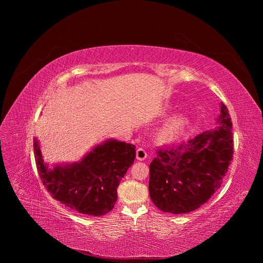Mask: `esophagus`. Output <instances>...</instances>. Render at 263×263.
<instances>
[{
  "label": "esophagus",
  "instance_id": "34e87169",
  "mask_svg": "<svg viewBox=\"0 0 263 263\" xmlns=\"http://www.w3.org/2000/svg\"><path fill=\"white\" fill-rule=\"evenodd\" d=\"M136 158L137 160H144L146 158V151L142 146H139L136 149Z\"/></svg>",
  "mask_w": 263,
  "mask_h": 263
}]
</instances>
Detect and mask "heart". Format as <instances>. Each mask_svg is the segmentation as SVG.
Masks as SVG:
<instances>
[{
  "label": "heart",
  "mask_w": 263,
  "mask_h": 263,
  "mask_svg": "<svg viewBox=\"0 0 263 263\" xmlns=\"http://www.w3.org/2000/svg\"><path fill=\"white\" fill-rule=\"evenodd\" d=\"M189 119L184 116H180L171 120L162 129L161 137L164 139L172 138L182 132L187 126H189Z\"/></svg>",
  "instance_id": "heart-1"
}]
</instances>
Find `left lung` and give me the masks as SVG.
<instances>
[{
	"label": "left lung",
	"mask_w": 263,
	"mask_h": 263,
	"mask_svg": "<svg viewBox=\"0 0 263 263\" xmlns=\"http://www.w3.org/2000/svg\"><path fill=\"white\" fill-rule=\"evenodd\" d=\"M216 123L220 125L186 143L157 149L149 164L148 192L161 211H194L220 187L234 154L232 122L223 103Z\"/></svg>",
	"instance_id": "8db88e82"
}]
</instances>
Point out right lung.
Listing matches in <instances>:
<instances>
[{
	"label": "right lung",
	"mask_w": 263,
	"mask_h": 263,
	"mask_svg": "<svg viewBox=\"0 0 263 263\" xmlns=\"http://www.w3.org/2000/svg\"><path fill=\"white\" fill-rule=\"evenodd\" d=\"M34 155L48 193L61 204L82 214L99 216L114 208L118 187L135 159V145L108 140L95 147L80 163L48 170L37 140Z\"/></svg>",
	"instance_id": "obj_1"
}]
</instances>
